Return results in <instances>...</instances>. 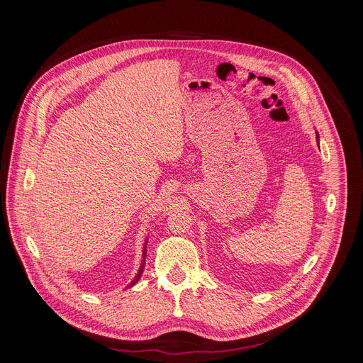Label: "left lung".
Listing matches in <instances>:
<instances>
[{
  "instance_id": "obj_1",
  "label": "left lung",
  "mask_w": 363,
  "mask_h": 363,
  "mask_svg": "<svg viewBox=\"0 0 363 363\" xmlns=\"http://www.w3.org/2000/svg\"><path fill=\"white\" fill-rule=\"evenodd\" d=\"M316 140H318V145H319V133H318V130H316ZM320 147V146H319Z\"/></svg>"
}]
</instances>
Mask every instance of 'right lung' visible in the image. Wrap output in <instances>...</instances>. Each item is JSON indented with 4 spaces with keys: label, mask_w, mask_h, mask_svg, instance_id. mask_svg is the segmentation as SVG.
<instances>
[{
    "label": "right lung",
    "mask_w": 363,
    "mask_h": 363,
    "mask_svg": "<svg viewBox=\"0 0 363 363\" xmlns=\"http://www.w3.org/2000/svg\"><path fill=\"white\" fill-rule=\"evenodd\" d=\"M146 242H147V240L145 241V245H143V252H142V263H140V267H139V272H138V274L135 276V279L128 284V287H132V286H135L138 281H139V279H140V276H142V273H143V269H145V258H146ZM126 289V287H125Z\"/></svg>",
    "instance_id": "right-lung-1"
}]
</instances>
